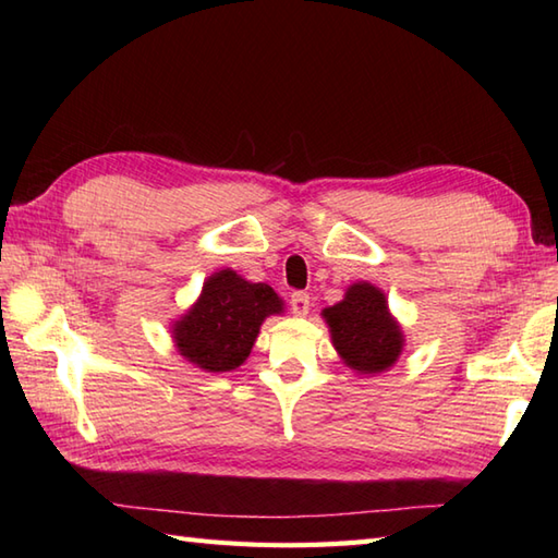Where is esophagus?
<instances>
[{
	"instance_id": "obj_1",
	"label": "esophagus",
	"mask_w": 558,
	"mask_h": 558,
	"mask_svg": "<svg viewBox=\"0 0 558 558\" xmlns=\"http://www.w3.org/2000/svg\"><path fill=\"white\" fill-rule=\"evenodd\" d=\"M290 310H292L294 316H306L312 310V298L306 292H292Z\"/></svg>"
}]
</instances>
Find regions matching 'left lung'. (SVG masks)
Returning <instances> with one entry per match:
<instances>
[{
  "label": "left lung",
  "mask_w": 558,
  "mask_h": 558,
  "mask_svg": "<svg viewBox=\"0 0 558 558\" xmlns=\"http://www.w3.org/2000/svg\"><path fill=\"white\" fill-rule=\"evenodd\" d=\"M330 338L352 369L360 374H378L393 366L402 350L400 326L390 318L381 290L369 282H357L345 300L324 312Z\"/></svg>",
  "instance_id": "obj_1"
}]
</instances>
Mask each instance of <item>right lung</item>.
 Returning <instances> with one entry per match:
<instances>
[{
	"instance_id": "1",
	"label": "right lung",
	"mask_w": 558,
	"mask_h": 558,
	"mask_svg": "<svg viewBox=\"0 0 558 558\" xmlns=\"http://www.w3.org/2000/svg\"><path fill=\"white\" fill-rule=\"evenodd\" d=\"M280 312L282 302L272 288L220 270L204 282L198 302L172 333L180 354L192 364L206 372H232L252 352L264 318Z\"/></svg>"
}]
</instances>
